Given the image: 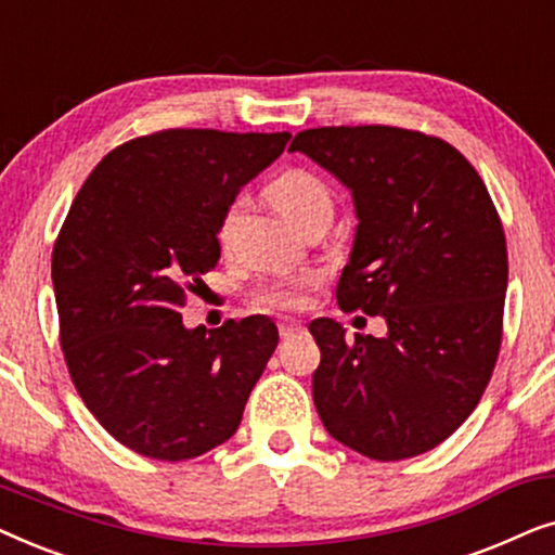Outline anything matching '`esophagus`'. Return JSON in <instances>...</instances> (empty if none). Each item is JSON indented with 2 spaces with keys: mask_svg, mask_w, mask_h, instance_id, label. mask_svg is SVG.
I'll use <instances>...</instances> for the list:
<instances>
[{
  "mask_svg": "<svg viewBox=\"0 0 555 555\" xmlns=\"http://www.w3.org/2000/svg\"><path fill=\"white\" fill-rule=\"evenodd\" d=\"M278 328L283 338H293V336H298V333H302V323L295 321V318H280Z\"/></svg>",
  "mask_w": 555,
  "mask_h": 555,
  "instance_id": "obj_1",
  "label": "esophagus"
}]
</instances>
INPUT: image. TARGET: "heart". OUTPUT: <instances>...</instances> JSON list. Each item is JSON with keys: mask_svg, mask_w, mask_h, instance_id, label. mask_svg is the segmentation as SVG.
<instances>
[{"mask_svg": "<svg viewBox=\"0 0 555 555\" xmlns=\"http://www.w3.org/2000/svg\"><path fill=\"white\" fill-rule=\"evenodd\" d=\"M270 204L283 215L287 222L302 227L315 217L333 215V196L331 189L325 186L323 179L306 169H287L270 181L268 186ZM245 209V199H234L222 219V240L230 237V232L237 224V219ZM313 287V278H278L268 280L255 291V302L264 308H298L306 293Z\"/></svg>", "mask_w": 555, "mask_h": 555, "instance_id": "obj_1", "label": "heart"}]
</instances>
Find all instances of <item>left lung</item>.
<instances>
[{"mask_svg": "<svg viewBox=\"0 0 555 555\" xmlns=\"http://www.w3.org/2000/svg\"><path fill=\"white\" fill-rule=\"evenodd\" d=\"M291 151L351 189L359 227L336 300L386 321L382 338L308 325L323 427L378 462L435 450L473 414L503 340L507 247L488 186L457 149L406 128H308Z\"/></svg>", "mask_w": 555, "mask_h": 555, "instance_id": "1", "label": "left lung"}]
</instances>
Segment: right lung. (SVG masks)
I'll return each mask as SVG.
<instances>
[{
  "mask_svg": "<svg viewBox=\"0 0 555 555\" xmlns=\"http://www.w3.org/2000/svg\"><path fill=\"white\" fill-rule=\"evenodd\" d=\"M291 133L169 128L113 149L52 247L60 346L80 399L128 450L181 462L237 431L278 346L264 315L186 328L222 219Z\"/></svg>",
  "mask_w": 555,
  "mask_h": 555,
  "instance_id": "right-lung-1",
  "label": "right lung"
}]
</instances>
